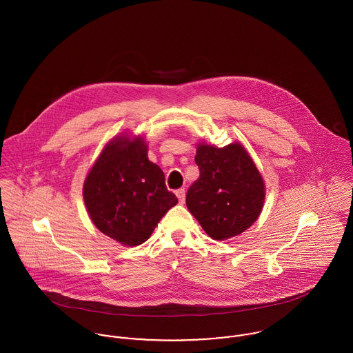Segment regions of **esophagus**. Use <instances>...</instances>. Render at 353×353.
Returning a JSON list of instances; mask_svg holds the SVG:
<instances>
[{
	"mask_svg": "<svg viewBox=\"0 0 353 353\" xmlns=\"http://www.w3.org/2000/svg\"><path fill=\"white\" fill-rule=\"evenodd\" d=\"M175 194H176V197H178V200H179L181 203H183V202H185V190H183V189L176 190V192H175Z\"/></svg>",
	"mask_w": 353,
	"mask_h": 353,
	"instance_id": "1",
	"label": "esophagus"
}]
</instances>
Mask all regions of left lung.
<instances>
[{
	"label": "left lung",
	"mask_w": 353,
	"mask_h": 353,
	"mask_svg": "<svg viewBox=\"0 0 353 353\" xmlns=\"http://www.w3.org/2000/svg\"><path fill=\"white\" fill-rule=\"evenodd\" d=\"M200 176L186 194L189 212L214 241L241 235L259 217L266 196L261 172L239 143L223 148L199 143Z\"/></svg>",
	"instance_id": "8db88e82"
}]
</instances>
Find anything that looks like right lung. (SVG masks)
Listing matches in <instances>:
<instances>
[{
	"mask_svg": "<svg viewBox=\"0 0 353 353\" xmlns=\"http://www.w3.org/2000/svg\"><path fill=\"white\" fill-rule=\"evenodd\" d=\"M83 197L95 227L129 248L144 243L178 203L164 172L148 159L144 137L128 132L104 145L85 176Z\"/></svg>",
	"mask_w": 353,
	"mask_h": 353,
	"instance_id": "right-lung-1",
	"label": "right lung"
}]
</instances>
